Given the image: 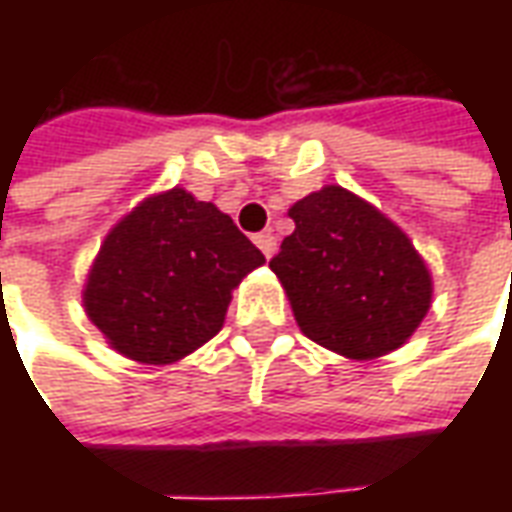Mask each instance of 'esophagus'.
Here are the masks:
<instances>
[{"instance_id":"esophagus-1","label":"esophagus","mask_w":512,"mask_h":512,"mask_svg":"<svg viewBox=\"0 0 512 512\" xmlns=\"http://www.w3.org/2000/svg\"><path fill=\"white\" fill-rule=\"evenodd\" d=\"M255 244H257V249L263 252V255L271 257L274 252H277V235L271 233V230H266V233H257Z\"/></svg>"}]
</instances>
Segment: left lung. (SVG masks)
Masks as SVG:
<instances>
[{
    "label": "left lung",
    "instance_id": "1",
    "mask_svg": "<svg viewBox=\"0 0 512 512\" xmlns=\"http://www.w3.org/2000/svg\"><path fill=\"white\" fill-rule=\"evenodd\" d=\"M296 230L271 257L301 332L351 359H376L430 310V274L408 235L373 205L326 186L290 208Z\"/></svg>",
    "mask_w": 512,
    "mask_h": 512
}]
</instances>
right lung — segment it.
Segmentation results:
<instances>
[{
    "instance_id": "obj_1",
    "label": "right lung",
    "mask_w": 512,
    "mask_h": 512,
    "mask_svg": "<svg viewBox=\"0 0 512 512\" xmlns=\"http://www.w3.org/2000/svg\"><path fill=\"white\" fill-rule=\"evenodd\" d=\"M263 263L227 213L172 189L106 235L84 307L115 351L169 365L222 329L230 290Z\"/></svg>"
}]
</instances>
